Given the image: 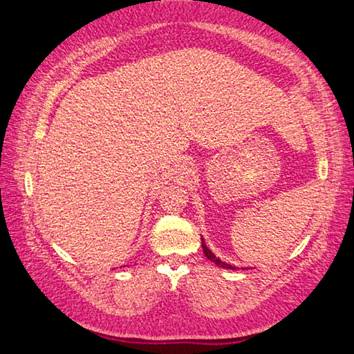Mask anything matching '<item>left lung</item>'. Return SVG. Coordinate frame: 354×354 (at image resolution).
<instances>
[{"instance_id":"obj_1","label":"left lung","mask_w":354,"mask_h":354,"mask_svg":"<svg viewBox=\"0 0 354 354\" xmlns=\"http://www.w3.org/2000/svg\"><path fill=\"white\" fill-rule=\"evenodd\" d=\"M202 249H204V254H205V257H207L208 260H212V262H215L216 265L223 266V268H227V270H235L234 266H232V265H227V263H225V262H221V260L216 259V257H215V254H213V252L210 251V249H208V248L205 246L204 240H202Z\"/></svg>"}]
</instances>
